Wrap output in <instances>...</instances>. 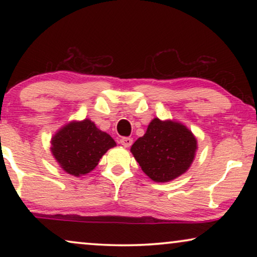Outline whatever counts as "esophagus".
Masks as SVG:
<instances>
[{
  "label": "esophagus",
  "mask_w": 257,
  "mask_h": 257,
  "mask_svg": "<svg viewBox=\"0 0 257 257\" xmlns=\"http://www.w3.org/2000/svg\"><path fill=\"white\" fill-rule=\"evenodd\" d=\"M132 143H133V139L128 138V137H124V138L120 139V144L124 147H130L132 145Z\"/></svg>",
  "instance_id": "obj_1"
}]
</instances>
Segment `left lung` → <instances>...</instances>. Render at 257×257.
<instances>
[{"instance_id": "obj_1", "label": "left lung", "mask_w": 257, "mask_h": 257, "mask_svg": "<svg viewBox=\"0 0 257 257\" xmlns=\"http://www.w3.org/2000/svg\"><path fill=\"white\" fill-rule=\"evenodd\" d=\"M196 149L195 137L185 125L154 118L145 135L133 144L131 152L147 177L167 182L191 167Z\"/></svg>"}]
</instances>
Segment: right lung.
Wrapping results in <instances>:
<instances>
[{"instance_id":"add662e5","label":"right lung","mask_w":257,"mask_h":257,"mask_svg":"<svg viewBox=\"0 0 257 257\" xmlns=\"http://www.w3.org/2000/svg\"><path fill=\"white\" fill-rule=\"evenodd\" d=\"M115 142L97 128L90 119L72 121L59 130L51 140L52 156L66 173L80 177L97 166Z\"/></svg>"}]
</instances>
